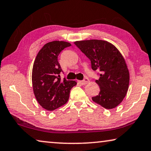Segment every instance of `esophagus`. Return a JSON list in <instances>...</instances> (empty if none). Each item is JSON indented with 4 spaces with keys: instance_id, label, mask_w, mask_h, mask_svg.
I'll use <instances>...</instances> for the list:
<instances>
[{
    "instance_id": "34e87169",
    "label": "esophagus",
    "mask_w": 151,
    "mask_h": 151,
    "mask_svg": "<svg viewBox=\"0 0 151 151\" xmlns=\"http://www.w3.org/2000/svg\"><path fill=\"white\" fill-rule=\"evenodd\" d=\"M88 82H89V80L88 79V78H84V80L79 81V83L82 85H86V84H88Z\"/></svg>"
}]
</instances>
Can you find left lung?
Listing matches in <instances>:
<instances>
[{
    "mask_svg": "<svg viewBox=\"0 0 151 151\" xmlns=\"http://www.w3.org/2000/svg\"><path fill=\"white\" fill-rule=\"evenodd\" d=\"M91 62L94 71L100 72L95 81L99 93L93 101L104 108H114L123 101L129 84V72L125 60L119 50L108 41L98 39L74 42Z\"/></svg>",
    "mask_w": 151,
    "mask_h": 151,
    "instance_id": "1",
    "label": "left lung"
}]
</instances>
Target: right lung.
<instances>
[{"label":"right lung","mask_w":151,"mask_h":151,"mask_svg":"<svg viewBox=\"0 0 151 151\" xmlns=\"http://www.w3.org/2000/svg\"><path fill=\"white\" fill-rule=\"evenodd\" d=\"M71 43L54 41L43 45L38 52L32 71L33 93L37 101L48 111L56 110L67 102L76 81L60 79L63 72L58 61V56Z\"/></svg>","instance_id":"add662e5"}]
</instances>
